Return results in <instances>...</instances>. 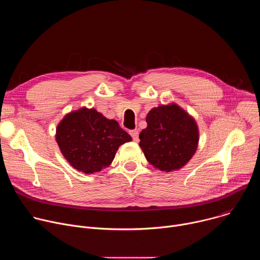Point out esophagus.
Here are the masks:
<instances>
[{"instance_id": "1", "label": "esophagus", "mask_w": 260, "mask_h": 260, "mask_svg": "<svg viewBox=\"0 0 260 260\" xmlns=\"http://www.w3.org/2000/svg\"><path fill=\"white\" fill-rule=\"evenodd\" d=\"M129 134H131V136L133 137V140H134L135 142H138V141H139V131H138V129L131 131Z\"/></svg>"}]
</instances>
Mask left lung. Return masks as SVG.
<instances>
[{
    "label": "left lung",
    "instance_id": "left-lung-1",
    "mask_svg": "<svg viewBox=\"0 0 260 260\" xmlns=\"http://www.w3.org/2000/svg\"><path fill=\"white\" fill-rule=\"evenodd\" d=\"M147 127L140 133L141 149L150 165L161 172L182 169L194 155L200 141L196 119L175 103L152 108Z\"/></svg>",
    "mask_w": 260,
    "mask_h": 260
}]
</instances>
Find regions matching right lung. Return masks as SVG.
<instances>
[{"instance_id":"obj_1","label":"right lung","mask_w":260,"mask_h":260,"mask_svg":"<svg viewBox=\"0 0 260 260\" xmlns=\"http://www.w3.org/2000/svg\"><path fill=\"white\" fill-rule=\"evenodd\" d=\"M55 140L74 169L93 174L112 164L118 148L133 139L116 120L106 118L93 108L82 107L59 121Z\"/></svg>"}]
</instances>
